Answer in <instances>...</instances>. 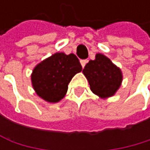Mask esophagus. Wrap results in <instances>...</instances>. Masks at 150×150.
Wrapping results in <instances>:
<instances>
[{
    "label": "esophagus",
    "instance_id": "obj_1",
    "mask_svg": "<svg viewBox=\"0 0 150 150\" xmlns=\"http://www.w3.org/2000/svg\"><path fill=\"white\" fill-rule=\"evenodd\" d=\"M80 63H81V65H82V67L83 68V67H84V66L86 65V63H87V60H85V59H82V60L80 61Z\"/></svg>",
    "mask_w": 150,
    "mask_h": 150
}]
</instances>
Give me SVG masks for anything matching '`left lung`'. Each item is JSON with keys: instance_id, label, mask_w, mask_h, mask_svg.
Returning <instances> with one entry per match:
<instances>
[{"instance_id": "8db88e82", "label": "left lung", "mask_w": 150, "mask_h": 150, "mask_svg": "<svg viewBox=\"0 0 150 150\" xmlns=\"http://www.w3.org/2000/svg\"><path fill=\"white\" fill-rule=\"evenodd\" d=\"M83 73L87 78L91 91L101 98L114 95L122 82L120 69L103 54H96L94 60H90Z\"/></svg>"}]
</instances>
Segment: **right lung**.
<instances>
[{
  "mask_svg": "<svg viewBox=\"0 0 150 150\" xmlns=\"http://www.w3.org/2000/svg\"><path fill=\"white\" fill-rule=\"evenodd\" d=\"M82 66L76 55L56 53L38 64L31 74L36 93L48 103H57L65 97L68 83Z\"/></svg>",
  "mask_w": 150,
  "mask_h": 150,
  "instance_id": "right-lung-1",
  "label": "right lung"
}]
</instances>
